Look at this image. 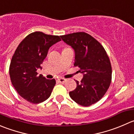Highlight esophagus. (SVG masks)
<instances>
[{
    "instance_id": "1",
    "label": "esophagus",
    "mask_w": 134,
    "mask_h": 134,
    "mask_svg": "<svg viewBox=\"0 0 134 134\" xmlns=\"http://www.w3.org/2000/svg\"><path fill=\"white\" fill-rule=\"evenodd\" d=\"M58 81L59 82L62 83V84H64V83H65V82L67 81V80H66L65 79H63V78H59V79H58Z\"/></svg>"
}]
</instances>
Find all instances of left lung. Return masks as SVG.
<instances>
[{"label": "left lung", "mask_w": 134, "mask_h": 134, "mask_svg": "<svg viewBox=\"0 0 134 134\" xmlns=\"http://www.w3.org/2000/svg\"><path fill=\"white\" fill-rule=\"evenodd\" d=\"M63 41L75 50L74 65L84 74L76 88L69 92L76 103L88 107L99 101L110 86L112 67L105 50L96 38L84 32L61 36Z\"/></svg>", "instance_id": "1"}]
</instances>
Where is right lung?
I'll list each match as a JSON object with an SVG mask.
<instances>
[{"label": "right lung", "instance_id": "right-lung-1", "mask_svg": "<svg viewBox=\"0 0 134 134\" xmlns=\"http://www.w3.org/2000/svg\"><path fill=\"white\" fill-rule=\"evenodd\" d=\"M59 36L35 31L18 45L10 62L9 73L14 88L27 102L37 104L51 95L55 80L38 75V68L47 56L50 46L61 41Z\"/></svg>", "mask_w": 134, "mask_h": 134}]
</instances>
